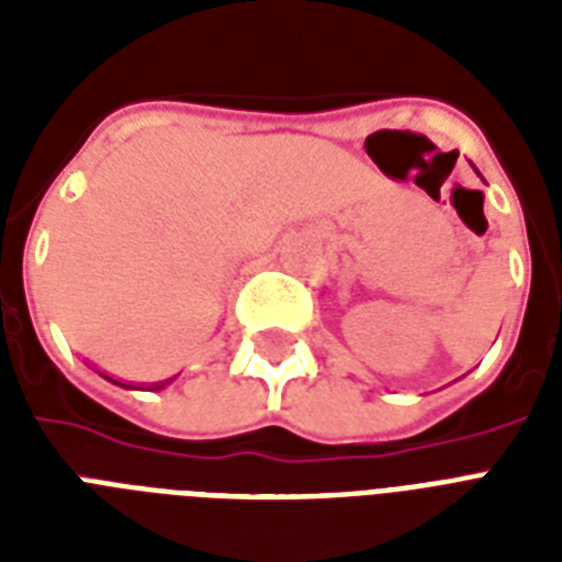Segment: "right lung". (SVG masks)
Listing matches in <instances>:
<instances>
[{
    "instance_id": "1",
    "label": "right lung",
    "mask_w": 562,
    "mask_h": 562,
    "mask_svg": "<svg viewBox=\"0 0 562 562\" xmlns=\"http://www.w3.org/2000/svg\"><path fill=\"white\" fill-rule=\"evenodd\" d=\"M101 375H104V373H101ZM104 379H110V375H104ZM110 382H113V384H122V387H134V384H125V382H119V379H110ZM166 384H169V382H162V384H154L151 391H160V387H166Z\"/></svg>"
}]
</instances>
